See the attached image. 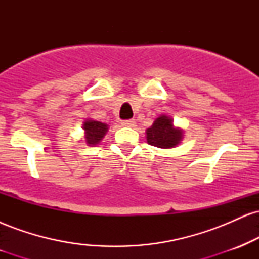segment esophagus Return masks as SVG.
<instances>
[{"instance_id":"esophagus-1","label":"esophagus","mask_w":259,"mask_h":259,"mask_svg":"<svg viewBox=\"0 0 259 259\" xmlns=\"http://www.w3.org/2000/svg\"><path fill=\"white\" fill-rule=\"evenodd\" d=\"M121 125L127 126V127H134V126H135V120H134V119L123 120V121H121Z\"/></svg>"}]
</instances>
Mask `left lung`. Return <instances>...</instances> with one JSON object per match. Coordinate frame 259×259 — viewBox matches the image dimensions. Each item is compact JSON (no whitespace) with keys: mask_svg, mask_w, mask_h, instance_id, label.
Instances as JSON below:
<instances>
[{"mask_svg":"<svg viewBox=\"0 0 259 259\" xmlns=\"http://www.w3.org/2000/svg\"><path fill=\"white\" fill-rule=\"evenodd\" d=\"M148 145L158 148H171L180 144L183 130L173 125V119L162 114L153 121L152 126L146 130Z\"/></svg>","mask_w":259,"mask_h":259,"instance_id":"8db88e82","label":"left lung"}]
</instances>
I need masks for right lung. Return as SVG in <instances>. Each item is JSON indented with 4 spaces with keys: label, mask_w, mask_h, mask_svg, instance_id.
Returning a JSON list of instances; mask_svg holds the SVG:
<instances>
[{
    "label": "right lung",
    "mask_w": 259,
    "mask_h": 259,
    "mask_svg": "<svg viewBox=\"0 0 259 259\" xmlns=\"http://www.w3.org/2000/svg\"><path fill=\"white\" fill-rule=\"evenodd\" d=\"M82 129L85 130V141L89 146H95L97 145L106 133L108 132V125L101 121H96L92 119H86L84 121Z\"/></svg>",
    "instance_id": "obj_1"
}]
</instances>
